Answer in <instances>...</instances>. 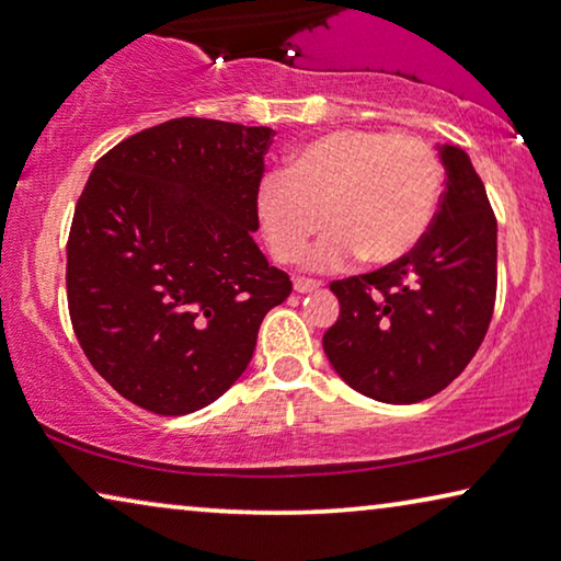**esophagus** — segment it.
Segmentation results:
<instances>
[{"instance_id": "obj_1", "label": "esophagus", "mask_w": 561, "mask_h": 561, "mask_svg": "<svg viewBox=\"0 0 561 561\" xmlns=\"http://www.w3.org/2000/svg\"><path fill=\"white\" fill-rule=\"evenodd\" d=\"M320 287H322L320 279H309V277H297L295 279V291H299V295H307V291H314Z\"/></svg>"}]
</instances>
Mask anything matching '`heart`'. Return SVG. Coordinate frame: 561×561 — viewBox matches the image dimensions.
I'll list each match as a JSON object with an SVG mask.
<instances>
[{
	"label": "heart",
	"mask_w": 561,
	"mask_h": 561,
	"mask_svg": "<svg viewBox=\"0 0 561 561\" xmlns=\"http://www.w3.org/2000/svg\"><path fill=\"white\" fill-rule=\"evenodd\" d=\"M436 148L378 128L332 130L289 156L287 175H266L256 216L279 262H297L324 227L312 266L334 270L363 256L388 266L428 233L440 198Z\"/></svg>",
	"instance_id": "1"
}]
</instances>
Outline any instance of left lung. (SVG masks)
<instances>
[{
	"label": "left lung",
	"instance_id": "8db88e82",
	"mask_svg": "<svg viewBox=\"0 0 561 561\" xmlns=\"http://www.w3.org/2000/svg\"><path fill=\"white\" fill-rule=\"evenodd\" d=\"M446 191L421 244L396 264L330 284L340 317L328 360L382 403H421L450 386L486 337L496 302V216L466 150L438 148Z\"/></svg>",
	"mask_w": 561,
	"mask_h": 561
}]
</instances>
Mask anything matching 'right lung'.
Here are the masks:
<instances>
[{
	"instance_id": "right-lung-1",
	"label": "right lung",
	"mask_w": 561,
	"mask_h": 561,
	"mask_svg": "<svg viewBox=\"0 0 561 561\" xmlns=\"http://www.w3.org/2000/svg\"><path fill=\"white\" fill-rule=\"evenodd\" d=\"M272 128L173 118L95 163L67 239V307L90 365L125 400L186 415L247 370L289 297L252 233Z\"/></svg>"
}]
</instances>
